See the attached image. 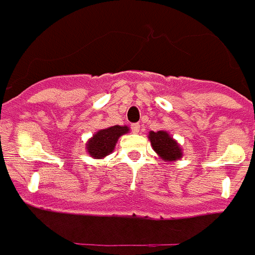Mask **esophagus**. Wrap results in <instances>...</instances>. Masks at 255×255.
<instances>
[{"instance_id":"1","label":"esophagus","mask_w":255,"mask_h":255,"mask_svg":"<svg viewBox=\"0 0 255 255\" xmlns=\"http://www.w3.org/2000/svg\"><path fill=\"white\" fill-rule=\"evenodd\" d=\"M131 131L134 132V134H138V132L140 131V125H139V124H132Z\"/></svg>"}]
</instances>
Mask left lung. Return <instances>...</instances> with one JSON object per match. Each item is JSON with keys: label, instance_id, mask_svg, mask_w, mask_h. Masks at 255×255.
Segmentation results:
<instances>
[{"label": "left lung", "instance_id": "obj_1", "mask_svg": "<svg viewBox=\"0 0 255 255\" xmlns=\"http://www.w3.org/2000/svg\"><path fill=\"white\" fill-rule=\"evenodd\" d=\"M150 144L157 154L166 162L177 161L182 157L181 148L179 143L168 134L167 131L159 130V131H150L149 135Z\"/></svg>", "mask_w": 255, "mask_h": 255}]
</instances>
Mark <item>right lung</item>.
Wrapping results in <instances>:
<instances>
[{
    "label": "right lung",
    "mask_w": 255,
    "mask_h": 255,
    "mask_svg": "<svg viewBox=\"0 0 255 255\" xmlns=\"http://www.w3.org/2000/svg\"><path fill=\"white\" fill-rule=\"evenodd\" d=\"M129 132L128 126L115 125L107 129L97 131L87 143V150L91 157L96 159L105 158L106 155L112 153L117 140L121 135Z\"/></svg>",
    "instance_id": "add662e5"
}]
</instances>
